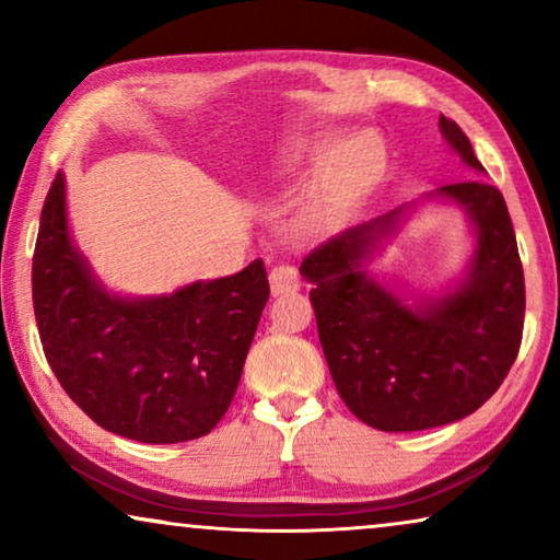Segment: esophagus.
<instances>
[{
  "instance_id": "esophagus-1",
  "label": "esophagus",
  "mask_w": 560,
  "mask_h": 560,
  "mask_svg": "<svg viewBox=\"0 0 560 560\" xmlns=\"http://www.w3.org/2000/svg\"><path fill=\"white\" fill-rule=\"evenodd\" d=\"M301 288V278L290 265H275L270 270V290L272 295L290 293V290Z\"/></svg>"
}]
</instances>
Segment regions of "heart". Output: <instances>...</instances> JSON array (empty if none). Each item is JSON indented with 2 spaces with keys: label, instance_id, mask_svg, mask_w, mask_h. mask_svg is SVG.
Segmentation results:
<instances>
[{
  "label": "heart",
  "instance_id": "1",
  "mask_svg": "<svg viewBox=\"0 0 560 560\" xmlns=\"http://www.w3.org/2000/svg\"><path fill=\"white\" fill-rule=\"evenodd\" d=\"M382 163V148L370 135L326 132L290 140L278 155V173L293 175L311 171L318 175L308 203L303 206V224L328 226L341 217L349 198Z\"/></svg>",
  "mask_w": 560,
  "mask_h": 560
}]
</instances>
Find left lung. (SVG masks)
Here are the masks:
<instances>
[{"instance_id": "obj_1", "label": "left lung", "mask_w": 560, "mask_h": 560, "mask_svg": "<svg viewBox=\"0 0 560 560\" xmlns=\"http://www.w3.org/2000/svg\"><path fill=\"white\" fill-rule=\"evenodd\" d=\"M439 129L466 167L485 175L456 121ZM454 202L475 249L462 279L439 296L408 294L369 272L371 257L423 202ZM318 339L334 385L362 423L389 433L456 423L497 393L515 364L525 318V278L500 190L474 178L357 224L303 259Z\"/></svg>"}]
</instances>
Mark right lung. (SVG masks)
<instances>
[{
    "label": "right lung",
    "instance_id": "add662e5",
    "mask_svg": "<svg viewBox=\"0 0 560 560\" xmlns=\"http://www.w3.org/2000/svg\"><path fill=\"white\" fill-rule=\"evenodd\" d=\"M267 298L262 259L173 293H114L75 247L58 171L33 257L35 320L50 370L104 431L140 443L211 433L234 400Z\"/></svg>",
    "mask_w": 560,
    "mask_h": 560
}]
</instances>
